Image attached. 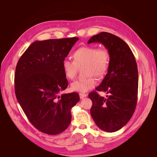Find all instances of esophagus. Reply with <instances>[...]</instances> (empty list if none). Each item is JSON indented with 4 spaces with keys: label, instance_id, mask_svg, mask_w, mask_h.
<instances>
[{
    "label": "esophagus",
    "instance_id": "esophagus-1",
    "mask_svg": "<svg viewBox=\"0 0 157 157\" xmlns=\"http://www.w3.org/2000/svg\"><path fill=\"white\" fill-rule=\"evenodd\" d=\"M87 95L86 94H84V93H79V96L80 99H83L84 98L86 97Z\"/></svg>",
    "mask_w": 157,
    "mask_h": 157
}]
</instances>
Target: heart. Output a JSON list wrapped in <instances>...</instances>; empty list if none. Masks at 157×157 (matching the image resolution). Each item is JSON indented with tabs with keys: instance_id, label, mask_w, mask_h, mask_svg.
<instances>
[{
	"instance_id": "obj_1",
	"label": "heart",
	"mask_w": 157,
	"mask_h": 157,
	"mask_svg": "<svg viewBox=\"0 0 157 157\" xmlns=\"http://www.w3.org/2000/svg\"><path fill=\"white\" fill-rule=\"evenodd\" d=\"M74 61L65 58L62 61V69L65 77L73 78L77 73L78 67L85 65L84 71L88 77L75 80L71 84L73 91L85 92L96 85L97 77H101L105 74L109 65V54L103 47L82 46L73 54Z\"/></svg>"
}]
</instances>
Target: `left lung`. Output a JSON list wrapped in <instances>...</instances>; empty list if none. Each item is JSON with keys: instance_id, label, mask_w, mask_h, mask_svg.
<instances>
[{"instance_id": "8db88e82", "label": "left lung", "mask_w": 157, "mask_h": 157, "mask_svg": "<svg viewBox=\"0 0 157 157\" xmlns=\"http://www.w3.org/2000/svg\"><path fill=\"white\" fill-rule=\"evenodd\" d=\"M92 42H99L105 46L110 60L107 75L96 88L109 96L105 98L97 92H90V114L100 129L115 132L127 124L135 111L138 88L137 63L130 47L111 33L101 32L94 35L88 43Z\"/></svg>"}]
</instances>
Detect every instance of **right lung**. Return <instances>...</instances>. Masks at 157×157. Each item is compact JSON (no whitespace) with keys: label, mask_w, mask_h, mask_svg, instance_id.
Returning <instances> with one entry per match:
<instances>
[{"label":"right lung","mask_w":157,"mask_h":157,"mask_svg":"<svg viewBox=\"0 0 157 157\" xmlns=\"http://www.w3.org/2000/svg\"><path fill=\"white\" fill-rule=\"evenodd\" d=\"M77 37L35 41L19 59L14 83L17 101L31 124L46 134L67 129L71 109L80 100L77 92L61 94L68 81L62 69Z\"/></svg>","instance_id":"1"}]
</instances>
